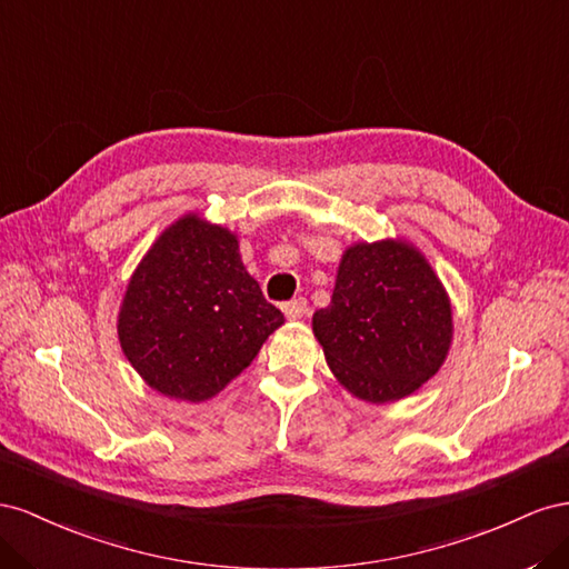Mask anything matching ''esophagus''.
Instances as JSON below:
<instances>
[{
  "label": "esophagus",
  "mask_w": 569,
  "mask_h": 569,
  "mask_svg": "<svg viewBox=\"0 0 569 569\" xmlns=\"http://www.w3.org/2000/svg\"><path fill=\"white\" fill-rule=\"evenodd\" d=\"M283 315L293 321V319H302L307 315V300L298 298V300H290L283 305Z\"/></svg>",
  "instance_id": "obj_1"
}]
</instances>
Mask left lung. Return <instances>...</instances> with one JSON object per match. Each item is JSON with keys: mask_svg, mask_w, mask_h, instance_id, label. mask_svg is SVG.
<instances>
[{"mask_svg": "<svg viewBox=\"0 0 569 569\" xmlns=\"http://www.w3.org/2000/svg\"><path fill=\"white\" fill-rule=\"evenodd\" d=\"M312 331L333 377L355 398L391 402L427 383L450 350L443 283L405 240L355 242L340 257L331 305Z\"/></svg>", "mask_w": 569, "mask_h": 569, "instance_id": "8db88e82", "label": "left lung"}]
</instances>
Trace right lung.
Here are the masks:
<instances>
[{
    "label": "right lung",
    "instance_id": "right-lung-1",
    "mask_svg": "<svg viewBox=\"0 0 569 569\" xmlns=\"http://www.w3.org/2000/svg\"><path fill=\"white\" fill-rule=\"evenodd\" d=\"M283 323L242 267L238 238L186 214L161 233L128 281L119 340L161 396L202 402L250 367Z\"/></svg>",
    "mask_w": 569,
    "mask_h": 569
}]
</instances>
